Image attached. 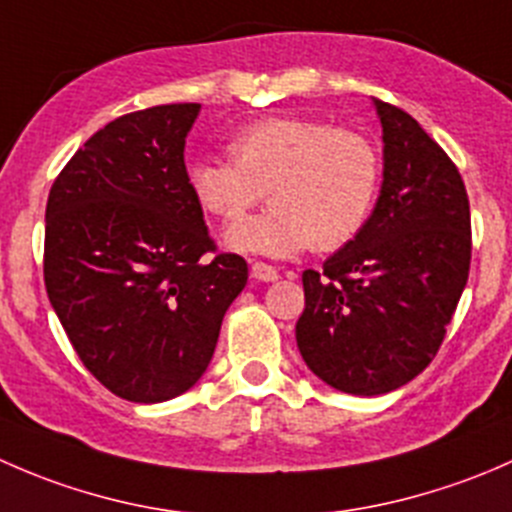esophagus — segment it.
<instances>
[{
    "label": "esophagus",
    "mask_w": 512,
    "mask_h": 512,
    "mask_svg": "<svg viewBox=\"0 0 512 512\" xmlns=\"http://www.w3.org/2000/svg\"><path fill=\"white\" fill-rule=\"evenodd\" d=\"M250 272H252V277H255L257 282H275V280H280V272H277L272 265H265V262H252Z\"/></svg>",
    "instance_id": "1"
}]
</instances>
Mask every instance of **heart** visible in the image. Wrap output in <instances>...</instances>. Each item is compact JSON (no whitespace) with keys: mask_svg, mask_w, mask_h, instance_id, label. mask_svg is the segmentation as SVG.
I'll return each mask as SVG.
<instances>
[{"mask_svg":"<svg viewBox=\"0 0 512 512\" xmlns=\"http://www.w3.org/2000/svg\"><path fill=\"white\" fill-rule=\"evenodd\" d=\"M232 160L200 158L188 185L205 213L235 220L265 193L267 210L225 230L230 250L292 257L304 247L332 252L369 220L381 183V158L359 131L312 118H262L227 143Z\"/></svg>","mask_w":512,"mask_h":512,"instance_id":"obj_1","label":"heart"}]
</instances>
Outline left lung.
Returning <instances> with one entry per match:
<instances>
[{
    "label": "left lung",
    "instance_id": "8db88e82",
    "mask_svg": "<svg viewBox=\"0 0 512 512\" xmlns=\"http://www.w3.org/2000/svg\"><path fill=\"white\" fill-rule=\"evenodd\" d=\"M381 190L352 242L304 270L297 347L332 389L379 396L436 356L468 282L471 208L453 160L416 118L374 98Z\"/></svg>",
    "mask_w": 512,
    "mask_h": 512
}]
</instances>
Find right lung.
I'll list each match as a JSON object with an SVG mask.
<instances>
[{
    "instance_id": "1",
    "label": "right lung",
    "mask_w": 512,
    "mask_h": 512,
    "mask_svg": "<svg viewBox=\"0 0 512 512\" xmlns=\"http://www.w3.org/2000/svg\"><path fill=\"white\" fill-rule=\"evenodd\" d=\"M200 103L126 113L96 131L46 203L44 282L86 369L136 404L198 384L247 285L240 255H213L185 170Z\"/></svg>"
}]
</instances>
